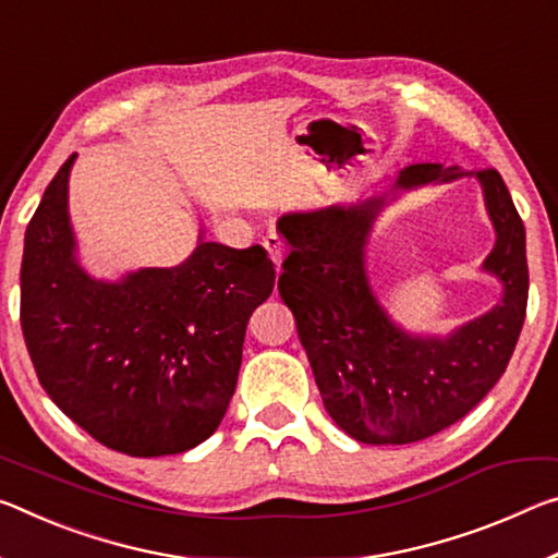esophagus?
Returning <instances> with one entry per match:
<instances>
[{"mask_svg":"<svg viewBox=\"0 0 558 558\" xmlns=\"http://www.w3.org/2000/svg\"><path fill=\"white\" fill-rule=\"evenodd\" d=\"M263 247L268 251L270 260L276 263V270H280V263L286 258V243H282L276 233H268L263 238Z\"/></svg>","mask_w":558,"mask_h":558,"instance_id":"1","label":"esophagus"}]
</instances>
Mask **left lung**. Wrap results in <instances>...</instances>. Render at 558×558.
<instances>
[{"mask_svg": "<svg viewBox=\"0 0 558 558\" xmlns=\"http://www.w3.org/2000/svg\"><path fill=\"white\" fill-rule=\"evenodd\" d=\"M459 166L412 163L395 189L464 175ZM497 245L484 260L504 282L501 303L449 338L402 332L367 286L362 247L383 198L290 214L278 223L290 245L278 290L293 311L325 410L365 445H410L462 420L507 369L526 317L524 223L497 168L476 171Z\"/></svg>", "mask_w": 558, "mask_h": 558, "instance_id": "obj_1", "label": "left lung"}]
</instances>
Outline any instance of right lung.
Segmentation results:
<instances>
[{
	"instance_id": "add662e5",
	"label": "right lung",
	"mask_w": 558,
	"mask_h": 558,
	"mask_svg": "<svg viewBox=\"0 0 558 558\" xmlns=\"http://www.w3.org/2000/svg\"><path fill=\"white\" fill-rule=\"evenodd\" d=\"M44 191L24 235L20 320L32 365L69 420L131 457L181 454L218 429L245 327L276 288L260 245L201 241L179 268L104 282L74 260L66 183Z\"/></svg>"
}]
</instances>
